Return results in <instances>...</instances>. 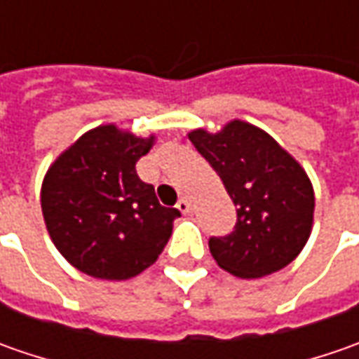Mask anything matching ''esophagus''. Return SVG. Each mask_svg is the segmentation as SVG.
Instances as JSON below:
<instances>
[{
    "instance_id": "1",
    "label": "esophagus",
    "mask_w": 359,
    "mask_h": 359,
    "mask_svg": "<svg viewBox=\"0 0 359 359\" xmlns=\"http://www.w3.org/2000/svg\"><path fill=\"white\" fill-rule=\"evenodd\" d=\"M177 210L182 212V214H189L191 212V205H189V201L186 198H182V200L177 201Z\"/></svg>"
}]
</instances>
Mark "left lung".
Instances as JSON below:
<instances>
[{
  "label": "left lung",
  "mask_w": 359,
  "mask_h": 359,
  "mask_svg": "<svg viewBox=\"0 0 359 359\" xmlns=\"http://www.w3.org/2000/svg\"><path fill=\"white\" fill-rule=\"evenodd\" d=\"M187 137L222 177L238 214L231 233L210 238L217 266L238 278H262L294 262L313 222V187L304 168L271 135L240 119Z\"/></svg>",
  "instance_id": "obj_1"
}]
</instances>
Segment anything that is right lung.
I'll list each match as a JSON object with an SVG mask.
<instances>
[{
  "instance_id": "right-lung-1",
  "label": "right lung",
  "mask_w": 359,
  "mask_h": 359,
  "mask_svg": "<svg viewBox=\"0 0 359 359\" xmlns=\"http://www.w3.org/2000/svg\"><path fill=\"white\" fill-rule=\"evenodd\" d=\"M154 137L116 126L83 133L49 168L41 212L51 241L79 271L128 280L149 268L172 236L180 210L163 208L135 172Z\"/></svg>"
}]
</instances>
